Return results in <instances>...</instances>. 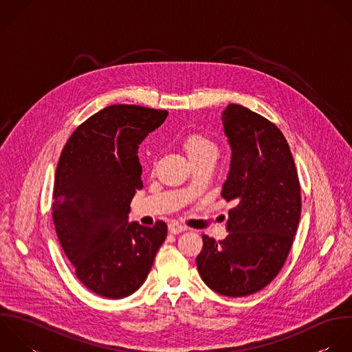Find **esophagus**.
<instances>
[{
    "label": "esophagus",
    "mask_w": 352,
    "mask_h": 352,
    "mask_svg": "<svg viewBox=\"0 0 352 352\" xmlns=\"http://www.w3.org/2000/svg\"><path fill=\"white\" fill-rule=\"evenodd\" d=\"M185 230H188V228L184 226V225H181V223H178V222H171V223L168 225V232L173 233V234H178V233H182V232H185Z\"/></svg>",
    "instance_id": "1"
}]
</instances>
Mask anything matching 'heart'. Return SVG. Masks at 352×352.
<instances>
[{
	"label": "heart",
	"instance_id": "obj_1",
	"mask_svg": "<svg viewBox=\"0 0 352 352\" xmlns=\"http://www.w3.org/2000/svg\"><path fill=\"white\" fill-rule=\"evenodd\" d=\"M184 148L190 162L203 160V159H217L218 146L217 144L206 135L192 134L185 140Z\"/></svg>",
	"mask_w": 352,
	"mask_h": 352
}]
</instances>
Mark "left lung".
<instances>
[{"mask_svg":"<svg viewBox=\"0 0 352 352\" xmlns=\"http://www.w3.org/2000/svg\"><path fill=\"white\" fill-rule=\"evenodd\" d=\"M222 126L232 149L222 197L234 201L229 234L203 236L196 258L203 281L219 295H252L278 274L296 234L302 197L295 162L280 129L251 109L229 104Z\"/></svg>","mask_w":352,"mask_h":352,"instance_id":"obj_1","label":"left lung"}]
</instances>
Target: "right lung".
Instances as JSON below:
<instances>
[{
    "mask_svg": "<svg viewBox=\"0 0 352 352\" xmlns=\"http://www.w3.org/2000/svg\"><path fill=\"white\" fill-rule=\"evenodd\" d=\"M167 111L109 105L82 123L56 168L53 222L79 281L91 292L122 299L145 281L167 236V225L129 222L142 189L138 148Z\"/></svg>",
    "mask_w": 352,
    "mask_h": 352,
    "instance_id": "1",
    "label": "right lung"
}]
</instances>
